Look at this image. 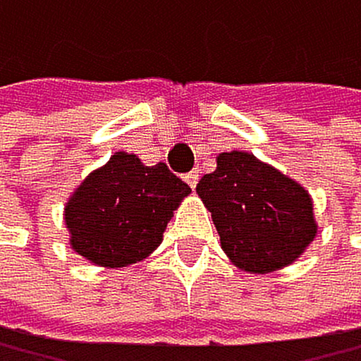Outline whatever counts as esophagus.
<instances>
[{
    "label": "esophagus",
    "mask_w": 361,
    "mask_h": 361,
    "mask_svg": "<svg viewBox=\"0 0 361 361\" xmlns=\"http://www.w3.org/2000/svg\"><path fill=\"white\" fill-rule=\"evenodd\" d=\"M198 179H201V175H198V170H191L189 175H184V182L191 186V189H196V184H198Z\"/></svg>",
    "instance_id": "34e87169"
}]
</instances>
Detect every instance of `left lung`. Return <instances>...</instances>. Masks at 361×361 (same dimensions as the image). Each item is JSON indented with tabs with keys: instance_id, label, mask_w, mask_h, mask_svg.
<instances>
[{
	"instance_id": "8db88e82",
	"label": "left lung",
	"mask_w": 361,
	"mask_h": 361,
	"mask_svg": "<svg viewBox=\"0 0 361 361\" xmlns=\"http://www.w3.org/2000/svg\"><path fill=\"white\" fill-rule=\"evenodd\" d=\"M196 191L224 253L253 274L286 267L317 234L307 191L250 153H219L217 170L203 175Z\"/></svg>"
}]
</instances>
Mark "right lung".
<instances>
[{
    "instance_id": "right-lung-1",
    "label": "right lung",
    "mask_w": 361,
    "mask_h": 361,
    "mask_svg": "<svg viewBox=\"0 0 361 361\" xmlns=\"http://www.w3.org/2000/svg\"><path fill=\"white\" fill-rule=\"evenodd\" d=\"M186 193L191 189L165 163L149 168L120 151L68 201L71 245L101 267H127L158 248L172 210Z\"/></svg>"
}]
</instances>
